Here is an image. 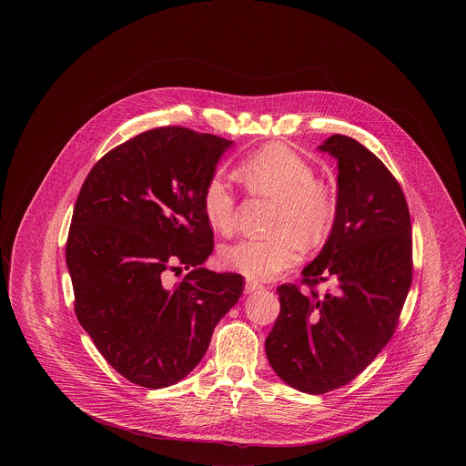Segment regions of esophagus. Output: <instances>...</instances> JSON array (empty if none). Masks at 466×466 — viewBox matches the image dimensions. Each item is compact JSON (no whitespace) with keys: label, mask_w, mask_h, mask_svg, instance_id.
Wrapping results in <instances>:
<instances>
[{"label":"esophagus","mask_w":466,"mask_h":466,"mask_svg":"<svg viewBox=\"0 0 466 466\" xmlns=\"http://www.w3.org/2000/svg\"><path fill=\"white\" fill-rule=\"evenodd\" d=\"M264 289V287H262L260 283H257V281H251V279H248V281H246V287H244L246 293H253V291H258V289Z\"/></svg>","instance_id":"esophagus-1"}]
</instances>
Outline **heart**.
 Instances as JSON below:
<instances>
[{"instance_id":"obj_1","label":"heart","mask_w":466,"mask_h":466,"mask_svg":"<svg viewBox=\"0 0 466 466\" xmlns=\"http://www.w3.org/2000/svg\"><path fill=\"white\" fill-rule=\"evenodd\" d=\"M239 177L248 187L278 200L268 239H243L223 249V264L248 279L267 281L293 266L299 258L298 236L304 243L319 239L333 218V200L325 185L316 181L304 157L289 147L272 143L246 157ZM208 223L227 234L236 225V196L222 175L208 181L202 194Z\"/></svg>"}]
</instances>
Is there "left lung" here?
I'll use <instances>...</instances> for the list:
<instances>
[{
	"label": "left lung",
	"mask_w": 466,
	"mask_h": 466,
	"mask_svg": "<svg viewBox=\"0 0 466 466\" xmlns=\"http://www.w3.org/2000/svg\"><path fill=\"white\" fill-rule=\"evenodd\" d=\"M318 150L337 158L330 236L302 270L309 289H278L281 310L266 339L270 367L289 386L321 395L351 382L390 342L412 283V230L399 181L353 137Z\"/></svg>",
	"instance_id": "left-lung-1"
}]
</instances>
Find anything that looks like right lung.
I'll return each instance as SVG.
<instances>
[{
  "instance_id": "1",
  "label": "right lung",
  "mask_w": 466,
  "mask_h": 466,
  "mask_svg": "<svg viewBox=\"0 0 466 466\" xmlns=\"http://www.w3.org/2000/svg\"><path fill=\"white\" fill-rule=\"evenodd\" d=\"M232 141L185 127L137 134L86 177L67 234L75 312L111 367L137 386L166 388L206 355L243 276L202 264L213 230L202 194ZM189 274L166 288L161 272Z\"/></svg>"
}]
</instances>
